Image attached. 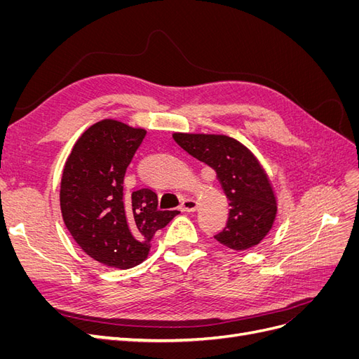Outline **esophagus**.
<instances>
[{
  "instance_id": "34e87169",
  "label": "esophagus",
  "mask_w": 359,
  "mask_h": 359,
  "mask_svg": "<svg viewBox=\"0 0 359 359\" xmlns=\"http://www.w3.org/2000/svg\"><path fill=\"white\" fill-rule=\"evenodd\" d=\"M180 208L182 211H187V212H191V211H196L198 210V201H194L191 198L189 199H182Z\"/></svg>"
}]
</instances>
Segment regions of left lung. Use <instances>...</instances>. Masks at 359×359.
Segmentation results:
<instances>
[{"instance_id": "obj_1", "label": "left lung", "mask_w": 359, "mask_h": 359, "mask_svg": "<svg viewBox=\"0 0 359 359\" xmlns=\"http://www.w3.org/2000/svg\"><path fill=\"white\" fill-rule=\"evenodd\" d=\"M175 142L217 172V178L229 199L226 227L214 235L232 250L257 245L273 227L276 198L266 173L256 157L238 142L223 135L175 133Z\"/></svg>"}]
</instances>
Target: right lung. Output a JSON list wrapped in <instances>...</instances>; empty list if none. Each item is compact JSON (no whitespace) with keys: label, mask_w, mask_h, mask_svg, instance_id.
I'll use <instances>...</instances> for the list:
<instances>
[{"label":"right lung","mask_w":359,"mask_h":359,"mask_svg":"<svg viewBox=\"0 0 359 359\" xmlns=\"http://www.w3.org/2000/svg\"><path fill=\"white\" fill-rule=\"evenodd\" d=\"M147 132L114 119L91 126L74 144L61 180V212L83 252L107 266L144 262L149 241L178 210H158L157 193L124 190L126 170Z\"/></svg>","instance_id":"1"}]
</instances>
